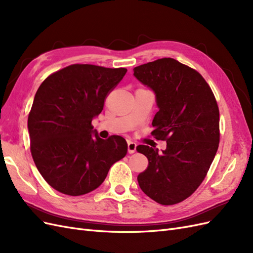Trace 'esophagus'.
Wrapping results in <instances>:
<instances>
[{"mask_svg":"<svg viewBox=\"0 0 253 253\" xmlns=\"http://www.w3.org/2000/svg\"><path fill=\"white\" fill-rule=\"evenodd\" d=\"M136 147L137 144L133 141H128L127 142V152L129 153V154H133V153L136 152Z\"/></svg>","mask_w":253,"mask_h":253,"instance_id":"1","label":"esophagus"}]
</instances>
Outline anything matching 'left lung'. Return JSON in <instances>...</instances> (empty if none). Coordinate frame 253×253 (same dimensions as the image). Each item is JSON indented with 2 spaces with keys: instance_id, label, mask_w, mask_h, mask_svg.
<instances>
[{
  "instance_id": "8db88e82",
  "label": "left lung",
  "mask_w": 253,
  "mask_h": 253,
  "mask_svg": "<svg viewBox=\"0 0 253 253\" xmlns=\"http://www.w3.org/2000/svg\"><path fill=\"white\" fill-rule=\"evenodd\" d=\"M134 76L156 94L153 119L157 140L167 149L140 144L149 160L137 177L139 187L160 205L178 204L192 195L208 173L219 143V110L209 84L193 68L163 58L134 68Z\"/></svg>"
}]
</instances>
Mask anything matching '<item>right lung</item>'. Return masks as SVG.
<instances>
[{
	"instance_id": "add662e5",
	"label": "right lung",
	"mask_w": 253,
	"mask_h": 253,
	"mask_svg": "<svg viewBox=\"0 0 253 253\" xmlns=\"http://www.w3.org/2000/svg\"><path fill=\"white\" fill-rule=\"evenodd\" d=\"M126 71L72 64L38 88L27 121L30 152L42 177L59 192L79 196L97 189L126 155L124 137L101 139L91 126Z\"/></svg>"
}]
</instances>
